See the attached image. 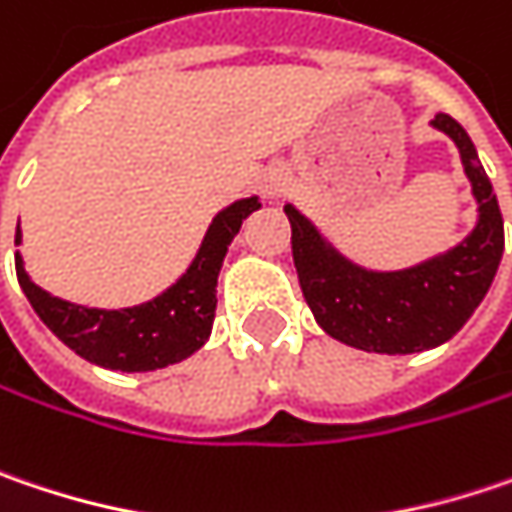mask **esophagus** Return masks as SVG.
Masks as SVG:
<instances>
[{
  "label": "esophagus",
  "mask_w": 512,
  "mask_h": 512,
  "mask_svg": "<svg viewBox=\"0 0 512 512\" xmlns=\"http://www.w3.org/2000/svg\"><path fill=\"white\" fill-rule=\"evenodd\" d=\"M285 186H288V177L282 174V171H271L268 177H265V192L268 195H282L285 192Z\"/></svg>",
  "instance_id": "obj_1"
}]
</instances>
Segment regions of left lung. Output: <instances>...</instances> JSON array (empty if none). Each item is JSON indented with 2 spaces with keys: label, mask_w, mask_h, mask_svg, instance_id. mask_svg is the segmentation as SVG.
I'll use <instances>...</instances> for the list:
<instances>
[{
  "label": "left lung",
  "mask_w": 512,
  "mask_h": 512,
  "mask_svg": "<svg viewBox=\"0 0 512 512\" xmlns=\"http://www.w3.org/2000/svg\"><path fill=\"white\" fill-rule=\"evenodd\" d=\"M437 130L452 136L478 201V224L457 247L405 271H364L344 259L291 203V253L303 297L326 335L367 352L408 355L440 347L472 317L493 285L504 253V221L493 183L478 163L469 133L437 113Z\"/></svg>",
  "instance_id": "left-lung-1"
}]
</instances>
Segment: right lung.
I'll return each instance as SVG.
<instances>
[{"mask_svg": "<svg viewBox=\"0 0 512 512\" xmlns=\"http://www.w3.org/2000/svg\"><path fill=\"white\" fill-rule=\"evenodd\" d=\"M259 198H244L218 212L203 236L201 250L189 271L180 276L168 291L151 303L133 309L104 311L84 309L52 297L40 285H34L17 253V279L40 320L55 332L69 349L98 367L122 370V373H145L160 370L189 358L206 344L215 320V285L218 271L227 256L230 241L241 230V221L256 212ZM22 241L17 224V238Z\"/></svg>", "mask_w": 512, "mask_h": 512, "instance_id": "1", "label": "right lung"}]
</instances>
